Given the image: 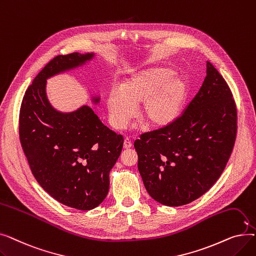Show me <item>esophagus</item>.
Here are the masks:
<instances>
[{"label": "esophagus", "mask_w": 256, "mask_h": 256, "mask_svg": "<svg viewBox=\"0 0 256 256\" xmlns=\"http://www.w3.org/2000/svg\"><path fill=\"white\" fill-rule=\"evenodd\" d=\"M132 146V143L130 139L128 137H126V138L124 139V147L126 150H128V148H130Z\"/></svg>", "instance_id": "obj_1"}]
</instances>
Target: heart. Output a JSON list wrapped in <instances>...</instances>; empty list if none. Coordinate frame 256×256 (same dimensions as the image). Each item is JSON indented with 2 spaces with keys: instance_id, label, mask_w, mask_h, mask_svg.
<instances>
[{
  "instance_id": "b5f03b06",
  "label": "heart",
  "mask_w": 256,
  "mask_h": 256,
  "mask_svg": "<svg viewBox=\"0 0 256 256\" xmlns=\"http://www.w3.org/2000/svg\"><path fill=\"white\" fill-rule=\"evenodd\" d=\"M173 74L169 67L154 66L128 78L121 89H111L106 106L112 126L126 128L141 102L140 117L150 126L170 124L178 116L188 92L186 80Z\"/></svg>"
}]
</instances>
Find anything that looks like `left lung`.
<instances>
[{
	"label": "left lung",
	"mask_w": 256,
	"mask_h": 256,
	"mask_svg": "<svg viewBox=\"0 0 256 256\" xmlns=\"http://www.w3.org/2000/svg\"><path fill=\"white\" fill-rule=\"evenodd\" d=\"M238 113L226 80L206 61V76L180 116L134 143L146 191L158 202L180 206L206 193L232 152Z\"/></svg>",
	"instance_id": "left-lung-1"
}]
</instances>
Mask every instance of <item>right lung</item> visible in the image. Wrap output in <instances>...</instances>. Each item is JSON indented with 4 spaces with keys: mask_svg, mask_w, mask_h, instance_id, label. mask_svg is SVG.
Returning a JSON list of instances; mask_svg holds the SVG:
<instances>
[{
    "mask_svg": "<svg viewBox=\"0 0 256 256\" xmlns=\"http://www.w3.org/2000/svg\"><path fill=\"white\" fill-rule=\"evenodd\" d=\"M93 56L72 52L52 59L26 90L18 121L22 150L38 184L60 204L80 210L96 208L106 198L124 137L106 128L88 106L72 113L56 111L46 98V83Z\"/></svg>",
    "mask_w": 256,
    "mask_h": 256,
    "instance_id": "add662e5",
    "label": "right lung"
}]
</instances>
